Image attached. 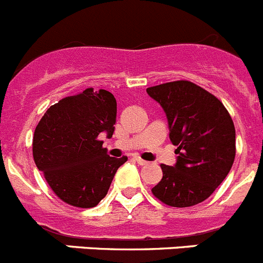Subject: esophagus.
<instances>
[{"label":"esophagus","mask_w":263,"mask_h":263,"mask_svg":"<svg viewBox=\"0 0 263 263\" xmlns=\"http://www.w3.org/2000/svg\"><path fill=\"white\" fill-rule=\"evenodd\" d=\"M136 161L138 162L139 165H147V164H148V161H146V160L141 159V157H139V156H137V157H136Z\"/></svg>","instance_id":"obj_1"}]
</instances>
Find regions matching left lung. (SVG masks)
I'll use <instances>...</instances> for the list:
<instances>
[{
  "label": "left lung",
  "mask_w": 263,
  "mask_h": 263,
  "mask_svg": "<svg viewBox=\"0 0 263 263\" xmlns=\"http://www.w3.org/2000/svg\"><path fill=\"white\" fill-rule=\"evenodd\" d=\"M164 109L169 138L177 146V162L161 165L162 179L152 194L176 208L208 199L234 164L235 126L221 101L190 81H173L147 89Z\"/></svg>",
  "instance_id": "8db88e82"
}]
</instances>
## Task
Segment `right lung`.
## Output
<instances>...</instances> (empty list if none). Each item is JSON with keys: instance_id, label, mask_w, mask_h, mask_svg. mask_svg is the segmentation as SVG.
Returning a JSON list of instances; mask_svg holds the SVG:
<instances>
[{"instance_id": "1", "label": "right lung", "mask_w": 263, "mask_h": 263, "mask_svg": "<svg viewBox=\"0 0 263 263\" xmlns=\"http://www.w3.org/2000/svg\"><path fill=\"white\" fill-rule=\"evenodd\" d=\"M117 104L107 90L86 89L50 107L33 136V159L55 195L77 208H92L108 192L126 156L111 157L98 136L111 138Z\"/></svg>"}]
</instances>
